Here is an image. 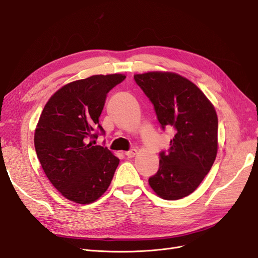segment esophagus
<instances>
[{"label": "esophagus", "mask_w": 258, "mask_h": 258, "mask_svg": "<svg viewBox=\"0 0 258 258\" xmlns=\"http://www.w3.org/2000/svg\"><path fill=\"white\" fill-rule=\"evenodd\" d=\"M137 153H138L137 150H135V148H134V150H130V151L124 153V155H126L128 158H132V157H135V156L137 155Z\"/></svg>", "instance_id": "esophagus-1"}]
</instances>
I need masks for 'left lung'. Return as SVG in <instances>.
Listing matches in <instances>:
<instances>
[{
    "label": "left lung",
    "mask_w": 258,
    "mask_h": 258,
    "mask_svg": "<svg viewBox=\"0 0 258 258\" xmlns=\"http://www.w3.org/2000/svg\"><path fill=\"white\" fill-rule=\"evenodd\" d=\"M135 81L153 103L161 128L175 131L148 183L162 199H182L197 189L216 158L215 108L196 85L176 73L136 74Z\"/></svg>",
    "instance_id": "obj_1"
}]
</instances>
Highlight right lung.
Instances as JSON below:
<instances>
[{"label": "right lung", "instance_id": "1", "mask_svg": "<svg viewBox=\"0 0 258 258\" xmlns=\"http://www.w3.org/2000/svg\"><path fill=\"white\" fill-rule=\"evenodd\" d=\"M123 74L92 75L64 85L46 103L34 134L37 158L46 176L62 196L88 205L106 191L119 159L97 139L107 92Z\"/></svg>", "mask_w": 258, "mask_h": 258}]
</instances>
